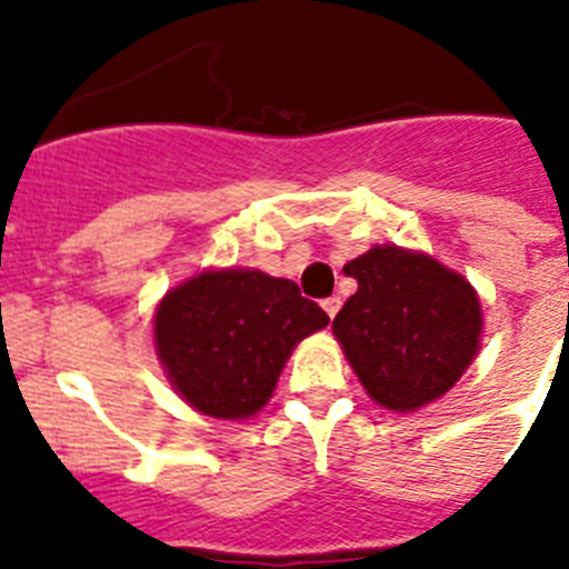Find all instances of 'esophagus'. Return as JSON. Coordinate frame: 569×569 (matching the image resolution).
Wrapping results in <instances>:
<instances>
[{"mask_svg":"<svg viewBox=\"0 0 569 569\" xmlns=\"http://www.w3.org/2000/svg\"><path fill=\"white\" fill-rule=\"evenodd\" d=\"M321 308H325V313L333 319V316L339 313V308H341V299H339V296H328V299L321 301Z\"/></svg>","mask_w":569,"mask_h":569,"instance_id":"34e87169","label":"esophagus"}]
</instances>
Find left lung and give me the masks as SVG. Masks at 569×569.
I'll return each instance as SVG.
<instances>
[{
  "label": "left lung",
  "instance_id": "obj_1",
  "mask_svg": "<svg viewBox=\"0 0 569 569\" xmlns=\"http://www.w3.org/2000/svg\"><path fill=\"white\" fill-rule=\"evenodd\" d=\"M345 273L359 290L333 333L367 393L399 413L445 396L479 350L481 308L470 281L393 244L347 261Z\"/></svg>",
  "mask_w": 569,
  "mask_h": 569
}]
</instances>
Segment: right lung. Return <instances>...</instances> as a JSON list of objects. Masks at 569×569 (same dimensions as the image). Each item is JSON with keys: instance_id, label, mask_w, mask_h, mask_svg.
<instances>
[{"instance_id": "add662e5", "label": "right lung", "mask_w": 569, "mask_h": 569, "mask_svg": "<svg viewBox=\"0 0 569 569\" xmlns=\"http://www.w3.org/2000/svg\"><path fill=\"white\" fill-rule=\"evenodd\" d=\"M328 321L296 281L259 270H210L164 296L153 336L190 407L213 419H248L268 405L293 347Z\"/></svg>"}]
</instances>
